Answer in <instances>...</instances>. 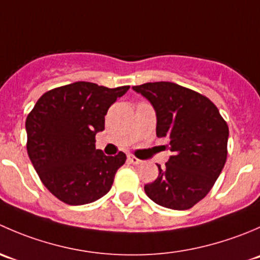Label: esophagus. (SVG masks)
I'll list each match as a JSON object with an SVG mask.
<instances>
[{"label": "esophagus", "instance_id": "34e87169", "mask_svg": "<svg viewBox=\"0 0 260 260\" xmlns=\"http://www.w3.org/2000/svg\"><path fill=\"white\" fill-rule=\"evenodd\" d=\"M128 159H129L131 164H133V165L142 164V159H140L138 157H136L135 154H128Z\"/></svg>", "mask_w": 260, "mask_h": 260}]
</instances>
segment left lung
I'll list each match as a JSON object with an SVG mask.
<instances>
[{
	"label": "left lung",
	"mask_w": 260,
	"mask_h": 260,
	"mask_svg": "<svg viewBox=\"0 0 260 260\" xmlns=\"http://www.w3.org/2000/svg\"><path fill=\"white\" fill-rule=\"evenodd\" d=\"M151 102L156 133L170 138L172 156L158 177L145 185L149 199L164 208L187 210L203 200L224 169L229 127L209 98L170 81L133 86Z\"/></svg>",
	"instance_id": "obj_1"
}]
</instances>
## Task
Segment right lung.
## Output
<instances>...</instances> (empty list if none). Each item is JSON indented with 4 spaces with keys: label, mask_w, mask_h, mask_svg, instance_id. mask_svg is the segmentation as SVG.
Instances as JSON below:
<instances>
[{
    "label": "right lung",
    "mask_w": 260,
    "mask_h": 260,
    "mask_svg": "<svg viewBox=\"0 0 260 260\" xmlns=\"http://www.w3.org/2000/svg\"><path fill=\"white\" fill-rule=\"evenodd\" d=\"M128 89L75 81L44 93L28 113V157L44 186L62 203L84 205L111 190L127 157L106 156L95 148V135L104 129L109 107Z\"/></svg>",
    "instance_id": "1"
}]
</instances>
